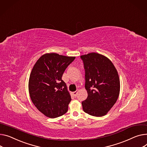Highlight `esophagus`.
<instances>
[{"label": "esophagus", "instance_id": "obj_1", "mask_svg": "<svg viewBox=\"0 0 147 147\" xmlns=\"http://www.w3.org/2000/svg\"><path fill=\"white\" fill-rule=\"evenodd\" d=\"M78 92H79V90H77L76 92H74L73 93V94L74 95V96L76 97V96H77V95Z\"/></svg>", "mask_w": 147, "mask_h": 147}]
</instances>
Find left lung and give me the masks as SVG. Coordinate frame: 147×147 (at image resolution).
Wrapping results in <instances>:
<instances>
[{
    "mask_svg": "<svg viewBox=\"0 0 147 147\" xmlns=\"http://www.w3.org/2000/svg\"><path fill=\"white\" fill-rule=\"evenodd\" d=\"M85 70L87 99L82 102L84 112L92 116L105 115L115 105L120 92L119 75L111 61L92 53L80 56Z\"/></svg>",
    "mask_w": 147,
    "mask_h": 147,
    "instance_id": "1",
    "label": "left lung"
}]
</instances>
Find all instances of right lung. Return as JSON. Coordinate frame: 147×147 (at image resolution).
Segmentation results:
<instances>
[{"label": "right lung", "mask_w": 147, "mask_h": 147, "mask_svg": "<svg viewBox=\"0 0 147 147\" xmlns=\"http://www.w3.org/2000/svg\"><path fill=\"white\" fill-rule=\"evenodd\" d=\"M74 59L75 57L47 53L39 58L31 71L28 85L31 100L49 118H57L68 111L71 99L62 76Z\"/></svg>", "instance_id": "add662e5"}]
</instances>
